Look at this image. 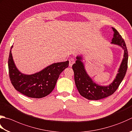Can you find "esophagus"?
Here are the masks:
<instances>
[{
    "label": "esophagus",
    "instance_id": "obj_1",
    "mask_svg": "<svg viewBox=\"0 0 132 132\" xmlns=\"http://www.w3.org/2000/svg\"><path fill=\"white\" fill-rule=\"evenodd\" d=\"M75 63V60L73 58H70L69 59V66H72V65Z\"/></svg>",
    "mask_w": 132,
    "mask_h": 132
}]
</instances>
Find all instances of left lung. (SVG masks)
Listing matches in <instances>:
<instances>
[{
	"label": "left lung",
	"mask_w": 132,
	"mask_h": 132,
	"mask_svg": "<svg viewBox=\"0 0 132 132\" xmlns=\"http://www.w3.org/2000/svg\"><path fill=\"white\" fill-rule=\"evenodd\" d=\"M114 35L111 43L121 46L124 50L123 58L114 81L108 86H100L94 83L87 74L81 56H77L72 68L74 73V81L79 94L89 100H98L112 95L118 89L126 74L128 69V53L123 39L117 30L112 27Z\"/></svg>",
	"instance_id": "left-lung-1"
}]
</instances>
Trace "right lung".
<instances>
[{
  "mask_svg": "<svg viewBox=\"0 0 132 132\" xmlns=\"http://www.w3.org/2000/svg\"><path fill=\"white\" fill-rule=\"evenodd\" d=\"M11 50L8 61L10 81L17 91L30 98H40L50 94L55 87L59 75L69 66V62L67 61L53 63L34 74H24L15 66Z\"/></svg>",
  "mask_w": 132,
  "mask_h": 132,
  "instance_id": "right-lung-1",
  "label": "right lung"
}]
</instances>
